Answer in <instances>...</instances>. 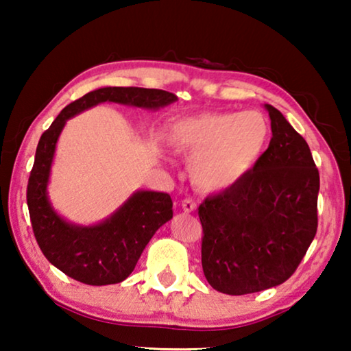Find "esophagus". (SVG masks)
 <instances>
[{
	"instance_id": "1",
	"label": "esophagus",
	"mask_w": 351,
	"mask_h": 351,
	"mask_svg": "<svg viewBox=\"0 0 351 351\" xmlns=\"http://www.w3.org/2000/svg\"><path fill=\"white\" fill-rule=\"evenodd\" d=\"M182 209L185 210V213H193V210L196 209V203L193 198H185L184 201H182Z\"/></svg>"
}]
</instances>
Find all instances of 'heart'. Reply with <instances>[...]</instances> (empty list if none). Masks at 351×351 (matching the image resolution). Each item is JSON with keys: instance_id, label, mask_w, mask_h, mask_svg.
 I'll use <instances>...</instances> for the list:
<instances>
[{"instance_id": "b5f03b06", "label": "heart", "mask_w": 351, "mask_h": 351, "mask_svg": "<svg viewBox=\"0 0 351 351\" xmlns=\"http://www.w3.org/2000/svg\"><path fill=\"white\" fill-rule=\"evenodd\" d=\"M271 126L261 112L203 113L177 121L169 142L177 152L196 156L191 179L204 191L238 185L262 160Z\"/></svg>"}]
</instances>
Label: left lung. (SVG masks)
<instances>
[{
  "instance_id": "obj_1",
  "label": "left lung",
  "mask_w": 351,
  "mask_h": 351,
  "mask_svg": "<svg viewBox=\"0 0 351 351\" xmlns=\"http://www.w3.org/2000/svg\"><path fill=\"white\" fill-rule=\"evenodd\" d=\"M273 137L257 166L198 208L206 280L228 295L265 291L294 275L318 228L319 172L305 138L265 105Z\"/></svg>"
}]
</instances>
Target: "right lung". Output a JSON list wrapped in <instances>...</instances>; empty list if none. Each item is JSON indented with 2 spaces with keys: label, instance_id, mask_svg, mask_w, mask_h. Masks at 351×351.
I'll return each instance as SVG.
<instances>
[{
  "label": "right lung",
  "instance_id": "obj_1",
  "mask_svg": "<svg viewBox=\"0 0 351 351\" xmlns=\"http://www.w3.org/2000/svg\"><path fill=\"white\" fill-rule=\"evenodd\" d=\"M176 99L162 89L100 88L66 105L43 132L28 177L27 204L38 246L66 276L90 286L117 285L126 280L156 230L172 219V199L160 191H137L112 217L95 227H75L62 220L47 201L46 186L65 121L100 102L160 108Z\"/></svg>",
  "mask_w": 351,
  "mask_h": 351
}]
</instances>
